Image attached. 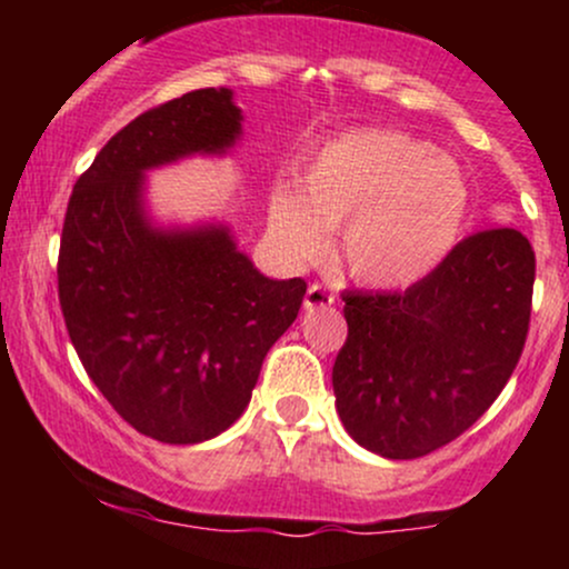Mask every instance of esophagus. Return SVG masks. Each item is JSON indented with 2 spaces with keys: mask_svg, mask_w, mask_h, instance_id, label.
<instances>
[{
  "mask_svg": "<svg viewBox=\"0 0 569 569\" xmlns=\"http://www.w3.org/2000/svg\"><path fill=\"white\" fill-rule=\"evenodd\" d=\"M335 302V291L326 289L323 283H310L305 293V307H326Z\"/></svg>",
  "mask_w": 569,
  "mask_h": 569,
  "instance_id": "obj_1",
  "label": "esophagus"
}]
</instances>
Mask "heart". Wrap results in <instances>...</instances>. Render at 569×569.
Returning a JSON list of instances; mask_svg holds the SVG:
<instances>
[{"label": "heart", "instance_id": "heart-1", "mask_svg": "<svg viewBox=\"0 0 569 569\" xmlns=\"http://www.w3.org/2000/svg\"><path fill=\"white\" fill-rule=\"evenodd\" d=\"M468 211L460 166L401 130H356L329 141L302 173V194L278 187L270 230L297 262L342 232L350 272L369 286H409L452 251Z\"/></svg>", "mask_w": 569, "mask_h": 569}]
</instances>
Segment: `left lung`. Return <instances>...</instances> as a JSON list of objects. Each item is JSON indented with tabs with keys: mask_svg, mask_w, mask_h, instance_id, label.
<instances>
[{
	"mask_svg": "<svg viewBox=\"0 0 569 569\" xmlns=\"http://www.w3.org/2000/svg\"><path fill=\"white\" fill-rule=\"evenodd\" d=\"M535 251L511 227L468 234L407 291L342 293L337 409L369 452L415 460L447 447L511 380L527 331Z\"/></svg>",
	"mask_w": 569,
	"mask_h": 569,
	"instance_id": "obj_1",
	"label": "left lung"
}]
</instances>
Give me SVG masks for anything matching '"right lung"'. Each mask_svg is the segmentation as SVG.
<instances>
[{
    "mask_svg": "<svg viewBox=\"0 0 569 569\" xmlns=\"http://www.w3.org/2000/svg\"><path fill=\"white\" fill-rule=\"evenodd\" d=\"M240 133L227 88L184 93L128 122L77 179L58 299L84 371L128 426L162 443L213 439L243 415L264 356L299 316L302 278L259 276L230 232H158L147 168L224 152Z\"/></svg>",
    "mask_w": 569,
    "mask_h": 569,
    "instance_id": "obj_1",
    "label": "right lung"
}]
</instances>
